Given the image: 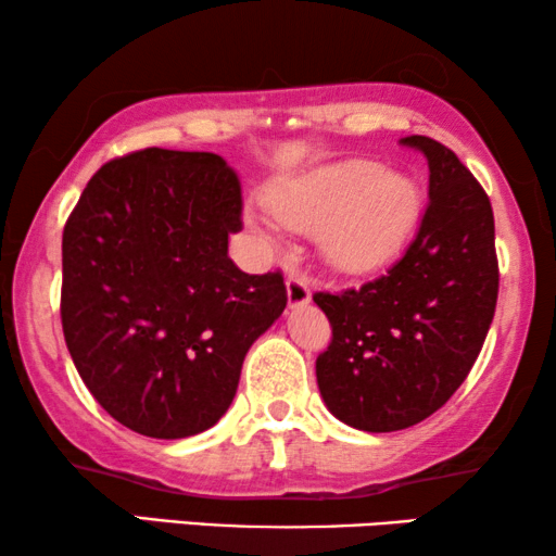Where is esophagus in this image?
Instances as JSON below:
<instances>
[{
	"instance_id": "34e87169",
	"label": "esophagus",
	"mask_w": 556,
	"mask_h": 556,
	"mask_svg": "<svg viewBox=\"0 0 556 556\" xmlns=\"http://www.w3.org/2000/svg\"><path fill=\"white\" fill-rule=\"evenodd\" d=\"M286 293H288V308H301L311 301V288L308 280L301 276H288L286 280Z\"/></svg>"
}]
</instances>
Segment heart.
<instances>
[{
    "mask_svg": "<svg viewBox=\"0 0 556 556\" xmlns=\"http://www.w3.org/2000/svg\"><path fill=\"white\" fill-rule=\"evenodd\" d=\"M420 207L413 179L367 159L331 164L270 194L273 215L293 230L316 232L326 263L344 273L390 263L413 235ZM253 225L268 232L257 219Z\"/></svg>",
    "mask_w": 556,
    "mask_h": 556,
    "instance_id": "b5f03b06",
    "label": "heart"
}]
</instances>
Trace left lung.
<instances>
[{"instance_id":"8db88e82","label":"left lung","mask_w":556,"mask_h":556,"mask_svg":"<svg viewBox=\"0 0 556 556\" xmlns=\"http://www.w3.org/2000/svg\"><path fill=\"white\" fill-rule=\"evenodd\" d=\"M402 143L430 166L415 240L384 276L314 295L331 324L318 390L337 420L364 432L413 428L443 407L481 354L498 299L489 194L440 141Z\"/></svg>"}]
</instances>
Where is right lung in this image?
I'll list each match as a JSON object with an SVG mask.
<instances>
[{"label": "right lung", "instance_id": "1", "mask_svg": "<svg viewBox=\"0 0 556 556\" xmlns=\"http://www.w3.org/2000/svg\"><path fill=\"white\" fill-rule=\"evenodd\" d=\"M240 215L223 156L154 147L103 164L67 217V352L98 405L139 435L210 430L248 349L283 314V276H248L227 255Z\"/></svg>", "mask_w": 556, "mask_h": 556}]
</instances>
